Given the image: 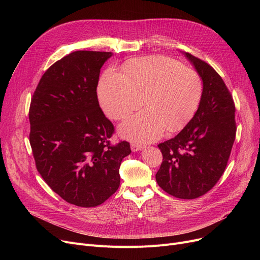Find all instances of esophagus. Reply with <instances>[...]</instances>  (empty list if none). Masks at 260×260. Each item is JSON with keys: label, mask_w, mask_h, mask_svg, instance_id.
Instances as JSON below:
<instances>
[{"label": "esophagus", "mask_w": 260, "mask_h": 260, "mask_svg": "<svg viewBox=\"0 0 260 260\" xmlns=\"http://www.w3.org/2000/svg\"><path fill=\"white\" fill-rule=\"evenodd\" d=\"M131 148H132L133 152H137V151H141V149H143L144 146L141 145V144H138V143H132Z\"/></svg>", "instance_id": "obj_1"}]
</instances>
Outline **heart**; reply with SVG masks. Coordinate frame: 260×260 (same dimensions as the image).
I'll return each mask as SVG.
<instances>
[{
	"instance_id": "b5f03b06",
	"label": "heart",
	"mask_w": 260,
	"mask_h": 260,
	"mask_svg": "<svg viewBox=\"0 0 260 260\" xmlns=\"http://www.w3.org/2000/svg\"><path fill=\"white\" fill-rule=\"evenodd\" d=\"M124 75L107 70L99 84L100 103L105 114L124 119L142 105L146 109L122 123L120 134L146 143L165 133L181 129L193 118L203 94L198 73L166 57H146L124 65Z\"/></svg>"
}]
</instances>
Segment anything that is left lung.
<instances>
[{"mask_svg":"<svg viewBox=\"0 0 260 260\" xmlns=\"http://www.w3.org/2000/svg\"><path fill=\"white\" fill-rule=\"evenodd\" d=\"M203 82L197 112L176 137L158 144L163 156L158 185L180 199H195L222 176L236 136L235 104L222 78L197 57L184 52Z\"/></svg>","mask_w":260,"mask_h":260,"instance_id":"8db88e82","label":"left lung"}]
</instances>
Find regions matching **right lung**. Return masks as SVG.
<instances>
[{
  "label": "right lung",
  "mask_w": 260,
  "mask_h": 260,
  "mask_svg": "<svg viewBox=\"0 0 260 260\" xmlns=\"http://www.w3.org/2000/svg\"><path fill=\"white\" fill-rule=\"evenodd\" d=\"M106 51H74L41 78L29 107V142L40 175L68 203L92 208L120 185L126 141L111 144L113 123L99 106L100 70Z\"/></svg>",
  "instance_id": "right-lung-1"
}]
</instances>
